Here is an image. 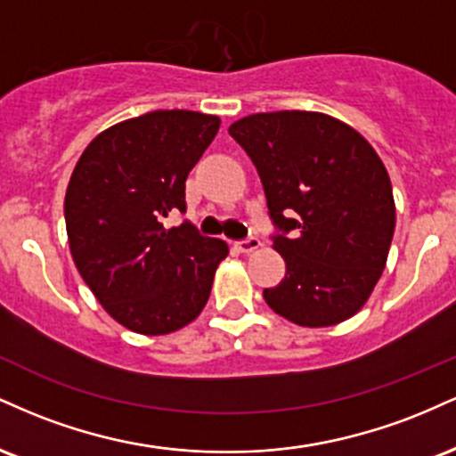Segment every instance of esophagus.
Instances as JSON below:
<instances>
[{
  "instance_id": "34e87169",
  "label": "esophagus",
  "mask_w": 456,
  "mask_h": 456,
  "mask_svg": "<svg viewBox=\"0 0 456 456\" xmlns=\"http://www.w3.org/2000/svg\"><path fill=\"white\" fill-rule=\"evenodd\" d=\"M259 246H261V240L257 235H248V238L240 240L238 242V248L242 250V253H253V250H257Z\"/></svg>"
}]
</instances>
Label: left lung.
Instances as JSON below:
<instances>
[{
    "mask_svg": "<svg viewBox=\"0 0 456 456\" xmlns=\"http://www.w3.org/2000/svg\"><path fill=\"white\" fill-rule=\"evenodd\" d=\"M229 134L257 167L272 242L287 264L264 300L297 326L349 319L378 285L395 233L384 162L362 134L323 113L248 115Z\"/></svg>",
    "mask_w": 456,
    "mask_h": 456,
    "instance_id": "left-lung-1",
    "label": "left lung"
}]
</instances>
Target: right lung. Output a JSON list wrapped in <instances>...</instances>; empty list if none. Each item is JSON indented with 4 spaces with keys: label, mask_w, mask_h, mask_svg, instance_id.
<instances>
[{
    "label": "right lung",
    "mask_w": 456,
    "mask_h": 456,
    "mask_svg": "<svg viewBox=\"0 0 456 456\" xmlns=\"http://www.w3.org/2000/svg\"><path fill=\"white\" fill-rule=\"evenodd\" d=\"M221 119L197 111H151L115 124L87 145L72 171L64 216L78 274L115 322L139 334L191 323L229 255L192 223L186 177L216 137Z\"/></svg>",
    "instance_id": "1"
}]
</instances>
